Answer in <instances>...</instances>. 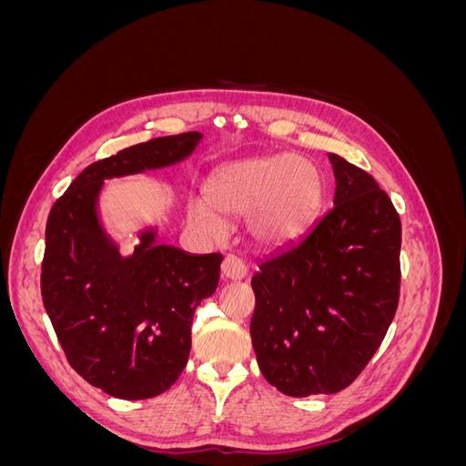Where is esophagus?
I'll return each mask as SVG.
<instances>
[{
	"label": "esophagus",
	"mask_w": 466,
	"mask_h": 466,
	"mask_svg": "<svg viewBox=\"0 0 466 466\" xmlns=\"http://www.w3.org/2000/svg\"><path fill=\"white\" fill-rule=\"evenodd\" d=\"M247 276V266L241 258H237L233 255L225 257L221 262V278L223 279H243Z\"/></svg>",
	"instance_id": "esophagus-1"
}]
</instances>
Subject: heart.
<instances>
[{"instance_id":"obj_1","label":"heart","mask_w":466,"mask_h":466,"mask_svg":"<svg viewBox=\"0 0 466 466\" xmlns=\"http://www.w3.org/2000/svg\"><path fill=\"white\" fill-rule=\"evenodd\" d=\"M324 198L317 163L299 155H268L219 167L208 180V198L196 196L187 221L206 238H221L229 221L247 218L258 245H289L311 228Z\"/></svg>"}]
</instances>
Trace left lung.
<instances>
[{
  "mask_svg": "<svg viewBox=\"0 0 466 466\" xmlns=\"http://www.w3.org/2000/svg\"><path fill=\"white\" fill-rule=\"evenodd\" d=\"M334 206L299 243L260 262L250 338L266 380L288 397L354 383L400 295V218L363 168L329 153Z\"/></svg>",
  "mask_w": 466,
  "mask_h": 466,
  "instance_id": "1",
  "label": "left lung"
}]
</instances>
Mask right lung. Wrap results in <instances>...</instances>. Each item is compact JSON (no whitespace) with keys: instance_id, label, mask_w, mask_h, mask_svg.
I'll return each mask as SVG.
<instances>
[{"instance_id":"add662e5","label":"right lung","mask_w":466,"mask_h":466,"mask_svg":"<svg viewBox=\"0 0 466 466\" xmlns=\"http://www.w3.org/2000/svg\"><path fill=\"white\" fill-rule=\"evenodd\" d=\"M200 139L155 137L95 161L50 209L42 303L69 365L110 397L151 399L175 383L188 361L194 311L216 291L223 257L157 245L153 229L122 257L98 221V194L106 178L187 159Z\"/></svg>"}]
</instances>
